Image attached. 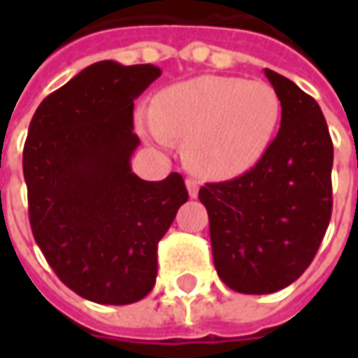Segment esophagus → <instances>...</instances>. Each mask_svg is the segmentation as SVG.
Instances as JSON below:
<instances>
[{"instance_id":"1","label":"esophagus","mask_w":358,"mask_h":358,"mask_svg":"<svg viewBox=\"0 0 358 358\" xmlns=\"http://www.w3.org/2000/svg\"><path fill=\"white\" fill-rule=\"evenodd\" d=\"M185 185H187V191H189V197H191V199H195V197L199 195V183H197L195 179H187Z\"/></svg>"}]
</instances>
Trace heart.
Instances as JSON below:
<instances>
[{
  "label": "heart",
  "mask_w": 358,
  "mask_h": 358,
  "mask_svg": "<svg viewBox=\"0 0 358 358\" xmlns=\"http://www.w3.org/2000/svg\"><path fill=\"white\" fill-rule=\"evenodd\" d=\"M281 119V99L265 81L201 76L159 91L137 113L157 145L185 141V163L205 179H233L261 161Z\"/></svg>",
  "instance_id": "b5f03b06"
}]
</instances>
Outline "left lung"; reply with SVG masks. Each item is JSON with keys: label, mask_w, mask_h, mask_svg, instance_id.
Segmentation results:
<instances>
[{"label": "left lung", "mask_w": 358, "mask_h": 358, "mask_svg": "<svg viewBox=\"0 0 358 358\" xmlns=\"http://www.w3.org/2000/svg\"><path fill=\"white\" fill-rule=\"evenodd\" d=\"M281 99V129L251 171L205 183L217 275L229 289L267 295L296 281L319 251L333 211V141L319 103L265 69Z\"/></svg>", "instance_id": "obj_1"}]
</instances>
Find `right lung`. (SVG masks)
Wrapping results in <instances>:
<instances>
[{"mask_svg":"<svg viewBox=\"0 0 358 358\" xmlns=\"http://www.w3.org/2000/svg\"><path fill=\"white\" fill-rule=\"evenodd\" d=\"M159 76L149 63H93L41 101L23 147L35 243L71 291L99 305L155 287L157 243L189 199L179 173L143 181L131 171L133 101Z\"/></svg>","mask_w":358,"mask_h":358,"instance_id":"obj_1","label":"right lung"}]
</instances>
